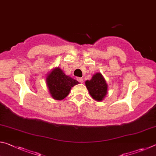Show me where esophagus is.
Wrapping results in <instances>:
<instances>
[{
	"label": "esophagus",
	"instance_id": "obj_1",
	"mask_svg": "<svg viewBox=\"0 0 156 156\" xmlns=\"http://www.w3.org/2000/svg\"><path fill=\"white\" fill-rule=\"evenodd\" d=\"M77 80L79 82V83H83V79L82 78H77Z\"/></svg>",
	"mask_w": 156,
	"mask_h": 156
}]
</instances>
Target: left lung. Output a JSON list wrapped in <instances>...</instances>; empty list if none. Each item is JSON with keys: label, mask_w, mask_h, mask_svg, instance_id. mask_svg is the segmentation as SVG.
Here are the masks:
<instances>
[{"label": "left lung", "mask_w": 156, "mask_h": 156, "mask_svg": "<svg viewBox=\"0 0 156 156\" xmlns=\"http://www.w3.org/2000/svg\"><path fill=\"white\" fill-rule=\"evenodd\" d=\"M89 94L94 100L101 101L107 94V84L100 73H96L90 80L85 82Z\"/></svg>", "instance_id": "8db88e82"}]
</instances>
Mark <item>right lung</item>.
<instances>
[{"mask_svg": "<svg viewBox=\"0 0 156 156\" xmlns=\"http://www.w3.org/2000/svg\"><path fill=\"white\" fill-rule=\"evenodd\" d=\"M46 83L51 96L61 100L68 96L71 89L79 83L65 74L59 67L55 68L47 76Z\"/></svg>", "mask_w": 156, "mask_h": 156, "instance_id": "obj_1", "label": "right lung"}]
</instances>
